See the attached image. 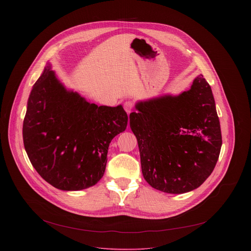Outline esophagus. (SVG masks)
Instances as JSON below:
<instances>
[{
    "instance_id": "1",
    "label": "esophagus",
    "mask_w": 251,
    "mask_h": 251,
    "mask_svg": "<svg viewBox=\"0 0 251 251\" xmlns=\"http://www.w3.org/2000/svg\"><path fill=\"white\" fill-rule=\"evenodd\" d=\"M134 108V102L132 100H127L124 102V109L125 111L129 114L131 111H132V109Z\"/></svg>"
}]
</instances>
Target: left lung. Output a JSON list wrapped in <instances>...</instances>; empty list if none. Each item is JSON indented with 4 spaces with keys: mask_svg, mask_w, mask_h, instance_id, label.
Segmentation results:
<instances>
[{
    "mask_svg": "<svg viewBox=\"0 0 251 251\" xmlns=\"http://www.w3.org/2000/svg\"><path fill=\"white\" fill-rule=\"evenodd\" d=\"M135 108L130 128L137 138L144 179L173 194L200 187L214 171L222 147L215 99L203 76L179 96L138 101Z\"/></svg>",
    "mask_w": 251,
    "mask_h": 251,
    "instance_id": "left-lung-1",
    "label": "left lung"
}]
</instances>
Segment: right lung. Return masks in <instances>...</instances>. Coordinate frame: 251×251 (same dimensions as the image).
<instances>
[{
  "label": "right lung",
  "instance_id": "obj_1",
  "mask_svg": "<svg viewBox=\"0 0 251 251\" xmlns=\"http://www.w3.org/2000/svg\"><path fill=\"white\" fill-rule=\"evenodd\" d=\"M123 107L97 105L66 88L48 64L34 83L23 121L29 161L54 187L75 191L103 176L112 139L125 131Z\"/></svg>",
  "mask_w": 251,
  "mask_h": 251
}]
</instances>
